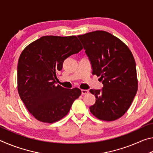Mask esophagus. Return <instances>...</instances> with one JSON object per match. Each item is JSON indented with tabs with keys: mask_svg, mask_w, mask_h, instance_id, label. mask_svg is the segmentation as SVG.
Wrapping results in <instances>:
<instances>
[{
	"mask_svg": "<svg viewBox=\"0 0 153 153\" xmlns=\"http://www.w3.org/2000/svg\"><path fill=\"white\" fill-rule=\"evenodd\" d=\"M89 91L88 90H82V94H86Z\"/></svg>",
	"mask_w": 153,
	"mask_h": 153,
	"instance_id": "1",
	"label": "esophagus"
}]
</instances>
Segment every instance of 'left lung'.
Masks as SVG:
<instances>
[{
  "label": "left lung",
  "mask_w": 153,
  "mask_h": 153,
  "mask_svg": "<svg viewBox=\"0 0 153 153\" xmlns=\"http://www.w3.org/2000/svg\"><path fill=\"white\" fill-rule=\"evenodd\" d=\"M91 63L92 74L100 76L101 90H90L95 96L90 111L103 121L116 120L126 113L138 90L136 66L129 48L105 31L77 36Z\"/></svg>",
  "instance_id": "left-lung-1"
}]
</instances>
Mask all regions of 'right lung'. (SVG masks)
Returning <instances> with one entry per match:
<instances>
[{
    "label": "right lung",
    "mask_w": 153,
    "mask_h": 153,
    "mask_svg": "<svg viewBox=\"0 0 153 153\" xmlns=\"http://www.w3.org/2000/svg\"><path fill=\"white\" fill-rule=\"evenodd\" d=\"M82 48L76 36H45L22 51L17 70L18 92L36 120L50 123L61 120L81 95V90L65 88L56 85V79L64 61Z\"/></svg>",
    "instance_id": "obj_1"
}]
</instances>
